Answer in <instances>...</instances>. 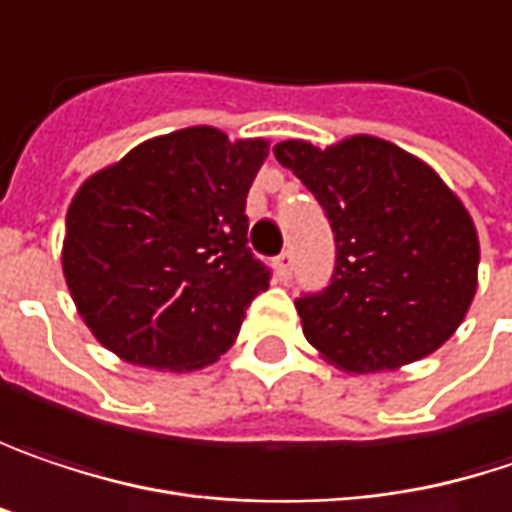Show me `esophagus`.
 Instances as JSON below:
<instances>
[{
	"label": "esophagus",
	"instance_id": "obj_1",
	"mask_svg": "<svg viewBox=\"0 0 512 512\" xmlns=\"http://www.w3.org/2000/svg\"><path fill=\"white\" fill-rule=\"evenodd\" d=\"M291 274H294V253L286 250V253L277 256V277H280V283H288Z\"/></svg>",
	"mask_w": 512,
	"mask_h": 512
}]
</instances>
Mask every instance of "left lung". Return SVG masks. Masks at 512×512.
<instances>
[{"mask_svg": "<svg viewBox=\"0 0 512 512\" xmlns=\"http://www.w3.org/2000/svg\"><path fill=\"white\" fill-rule=\"evenodd\" d=\"M274 156L315 194L336 241L330 286L294 300L306 342L353 374L445 345L478 288V232L457 194L371 135L327 150L283 141Z\"/></svg>", "mask_w": 512, "mask_h": 512, "instance_id": "left-lung-1", "label": "left lung"}]
</instances>
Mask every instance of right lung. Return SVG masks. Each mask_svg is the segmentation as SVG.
<instances>
[{
    "label": "right lung",
    "instance_id": "obj_1",
    "mask_svg": "<svg viewBox=\"0 0 512 512\" xmlns=\"http://www.w3.org/2000/svg\"><path fill=\"white\" fill-rule=\"evenodd\" d=\"M268 141L191 126L94 173L67 209L64 280L126 362L191 371L235 342L271 271L247 247V191Z\"/></svg>",
    "mask_w": 512,
    "mask_h": 512
}]
</instances>
